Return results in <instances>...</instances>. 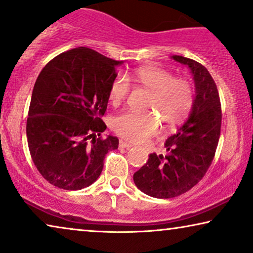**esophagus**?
Instances as JSON below:
<instances>
[{"label":"esophagus","instance_id":"esophagus-1","mask_svg":"<svg viewBox=\"0 0 253 253\" xmlns=\"http://www.w3.org/2000/svg\"><path fill=\"white\" fill-rule=\"evenodd\" d=\"M130 147H132V144H130V143L125 142V141H123V140L119 141V148H120V149H121V148H123V149H129Z\"/></svg>","mask_w":253,"mask_h":253}]
</instances>
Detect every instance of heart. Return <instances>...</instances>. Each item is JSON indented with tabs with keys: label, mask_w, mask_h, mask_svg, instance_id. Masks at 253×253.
I'll list each match as a JSON object with an SVG mask.
<instances>
[{
	"label": "heart",
	"mask_w": 253,
	"mask_h": 253,
	"mask_svg": "<svg viewBox=\"0 0 253 253\" xmlns=\"http://www.w3.org/2000/svg\"><path fill=\"white\" fill-rule=\"evenodd\" d=\"M133 79L140 86L150 91L147 109L157 113L168 127L183 123L193 109L194 86L187 79L174 77L169 70L156 66L141 67L135 70ZM130 89L129 77L125 74L117 75L110 85L111 103L118 105L124 102L128 97ZM157 115L154 112L124 111L112 119V128L124 139L142 142L160 129L161 123Z\"/></svg>",
	"instance_id": "obj_1"
}]
</instances>
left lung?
<instances>
[{"instance_id": "obj_1", "label": "left lung", "mask_w": 253, "mask_h": 253, "mask_svg": "<svg viewBox=\"0 0 253 253\" xmlns=\"http://www.w3.org/2000/svg\"><path fill=\"white\" fill-rule=\"evenodd\" d=\"M191 69L195 99L187 120L164 143L167 155L150 154L134 173V183L143 193L169 199L190 191L203 179L215 156L221 133L222 110L216 84L210 72L194 60L172 55Z\"/></svg>"}]
</instances>
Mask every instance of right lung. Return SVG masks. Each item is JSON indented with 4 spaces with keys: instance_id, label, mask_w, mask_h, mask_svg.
<instances>
[{
    "instance_id": "1",
    "label": "right lung",
    "mask_w": 253,
    "mask_h": 253,
    "mask_svg": "<svg viewBox=\"0 0 253 253\" xmlns=\"http://www.w3.org/2000/svg\"><path fill=\"white\" fill-rule=\"evenodd\" d=\"M116 61L87 47L59 54L40 72L33 86L26 136L32 161L49 184L76 191L95 183L104 158L118 148L103 137L102 120Z\"/></svg>"
}]
</instances>
